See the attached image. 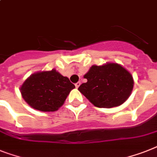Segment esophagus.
Segmentation results:
<instances>
[{
  "mask_svg": "<svg viewBox=\"0 0 157 157\" xmlns=\"http://www.w3.org/2000/svg\"><path fill=\"white\" fill-rule=\"evenodd\" d=\"M80 84H81V82H76V83H75V86H76V88L78 87V86H80Z\"/></svg>",
  "mask_w": 157,
  "mask_h": 157,
  "instance_id": "obj_1",
  "label": "esophagus"
}]
</instances>
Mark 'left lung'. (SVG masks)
I'll return each mask as SVG.
<instances>
[{"label":"left lung","mask_w":157,"mask_h":157,"mask_svg":"<svg viewBox=\"0 0 157 157\" xmlns=\"http://www.w3.org/2000/svg\"><path fill=\"white\" fill-rule=\"evenodd\" d=\"M87 82L78 90L97 107H118L128 99L134 81L129 72L117 63L92 66L84 75Z\"/></svg>","instance_id":"obj_1"}]
</instances>
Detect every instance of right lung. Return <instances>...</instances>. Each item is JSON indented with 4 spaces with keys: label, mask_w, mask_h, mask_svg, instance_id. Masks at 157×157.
I'll return each instance as SVG.
<instances>
[{
    "label": "right lung",
    "mask_w": 157,
    "mask_h": 157,
    "mask_svg": "<svg viewBox=\"0 0 157 157\" xmlns=\"http://www.w3.org/2000/svg\"><path fill=\"white\" fill-rule=\"evenodd\" d=\"M75 87L56 70L31 75L21 86L23 99L31 107L41 111H55L62 107Z\"/></svg>",
    "instance_id": "right-lung-1"
}]
</instances>
